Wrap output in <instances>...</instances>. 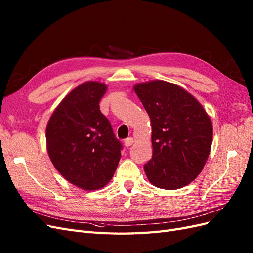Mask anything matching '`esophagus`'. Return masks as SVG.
Returning a JSON list of instances; mask_svg holds the SVG:
<instances>
[{"mask_svg":"<svg viewBox=\"0 0 253 253\" xmlns=\"http://www.w3.org/2000/svg\"><path fill=\"white\" fill-rule=\"evenodd\" d=\"M134 143V139L132 138V137H128V138H126V140H125V147L126 148H128V147H131V145Z\"/></svg>","mask_w":253,"mask_h":253,"instance_id":"esophagus-1","label":"esophagus"}]
</instances>
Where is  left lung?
Returning <instances> with one entry per match:
<instances>
[{
	"instance_id": "obj_1",
	"label": "left lung",
	"mask_w": 253,
	"mask_h": 253,
	"mask_svg": "<svg viewBox=\"0 0 253 253\" xmlns=\"http://www.w3.org/2000/svg\"><path fill=\"white\" fill-rule=\"evenodd\" d=\"M149 114L153 155L143 169L153 186L176 190L193 181L210 154L213 127L202 104L182 87L163 80L134 86Z\"/></svg>"
}]
</instances>
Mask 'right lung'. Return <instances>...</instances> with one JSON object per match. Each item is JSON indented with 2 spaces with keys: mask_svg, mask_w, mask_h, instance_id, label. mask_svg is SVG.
<instances>
[{
  "mask_svg": "<svg viewBox=\"0 0 253 253\" xmlns=\"http://www.w3.org/2000/svg\"><path fill=\"white\" fill-rule=\"evenodd\" d=\"M108 86L86 81L67 94L50 116L46 147L58 172L73 185L91 191L112 179L122 145L100 111Z\"/></svg>",
  "mask_w": 253,
  "mask_h": 253,
  "instance_id": "obj_1",
  "label": "right lung"
}]
</instances>
